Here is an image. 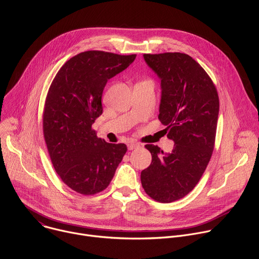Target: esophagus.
I'll return each instance as SVG.
<instances>
[{"mask_svg":"<svg viewBox=\"0 0 259 259\" xmlns=\"http://www.w3.org/2000/svg\"><path fill=\"white\" fill-rule=\"evenodd\" d=\"M140 145L138 143H135V142H130L128 143V150L129 151H132V150H135L137 149V147H139Z\"/></svg>","mask_w":259,"mask_h":259,"instance_id":"34e87169","label":"esophagus"}]
</instances>
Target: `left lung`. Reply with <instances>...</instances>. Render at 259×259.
<instances>
[{
  "mask_svg": "<svg viewBox=\"0 0 259 259\" xmlns=\"http://www.w3.org/2000/svg\"><path fill=\"white\" fill-rule=\"evenodd\" d=\"M143 58L161 80L159 120L174 146L164 154L159 146L146 144L152 163L140 179L152 199L170 203L194 190L211 159L219 98L208 73L190 55L167 52Z\"/></svg>",
  "mask_w": 259,
  "mask_h": 259,
  "instance_id": "1",
  "label": "left lung"
}]
</instances>
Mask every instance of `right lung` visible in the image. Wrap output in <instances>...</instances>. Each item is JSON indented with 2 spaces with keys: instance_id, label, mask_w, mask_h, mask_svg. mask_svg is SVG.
<instances>
[{
  "instance_id": "right-lung-1",
  "label": "right lung",
  "mask_w": 259,
  "mask_h": 259,
  "mask_svg": "<svg viewBox=\"0 0 259 259\" xmlns=\"http://www.w3.org/2000/svg\"><path fill=\"white\" fill-rule=\"evenodd\" d=\"M135 57L95 50L79 53L61 66L49 88L43 114L48 153L62 181L79 194L105 190L127 152L124 143L98 138L92 124L102 114L107 81Z\"/></svg>"
}]
</instances>
